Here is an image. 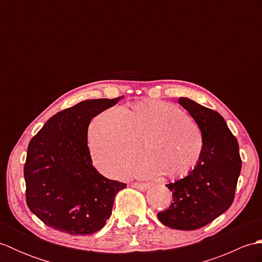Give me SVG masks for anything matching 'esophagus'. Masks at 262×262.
<instances>
[{
  "mask_svg": "<svg viewBox=\"0 0 262 262\" xmlns=\"http://www.w3.org/2000/svg\"><path fill=\"white\" fill-rule=\"evenodd\" d=\"M130 186L133 188L138 189V190H146V189H148V187H149L147 183H140V182H134V183H132Z\"/></svg>",
  "mask_w": 262,
  "mask_h": 262,
  "instance_id": "esophagus-1",
  "label": "esophagus"
}]
</instances>
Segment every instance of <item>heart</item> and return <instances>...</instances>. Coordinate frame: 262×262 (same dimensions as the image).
Returning <instances> with one entry per match:
<instances>
[{"label":"heart","mask_w":262,"mask_h":262,"mask_svg":"<svg viewBox=\"0 0 262 262\" xmlns=\"http://www.w3.org/2000/svg\"><path fill=\"white\" fill-rule=\"evenodd\" d=\"M88 142L94 164L113 177L134 164L142 144L147 158L138 165L137 176L185 177L196 168L204 146L196 122L178 105L162 100L102 111L89 126Z\"/></svg>","instance_id":"b5f03b06"}]
</instances>
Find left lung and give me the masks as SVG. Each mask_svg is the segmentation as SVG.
<instances>
[{"instance_id":"1","label":"left lung","mask_w":262,"mask_h":262,"mask_svg":"<svg viewBox=\"0 0 262 262\" xmlns=\"http://www.w3.org/2000/svg\"><path fill=\"white\" fill-rule=\"evenodd\" d=\"M178 102L197 122L204 146L196 168L183 179L166 185L173 203L158 213V219L171 229L191 231L209 224L230 208L242 161L235 136L217 111L188 98Z\"/></svg>"}]
</instances>
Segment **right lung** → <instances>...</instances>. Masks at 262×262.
I'll list each match as a JSON object with an SVG mask.
<instances>
[{
    "label": "right lung",
    "mask_w": 262,
    "mask_h": 262,
    "mask_svg": "<svg viewBox=\"0 0 262 262\" xmlns=\"http://www.w3.org/2000/svg\"><path fill=\"white\" fill-rule=\"evenodd\" d=\"M121 98L85 100L59 111L31 138L24 169L27 205L52 229L93 234L111 216L126 183L108 179L92 165L88 128Z\"/></svg>",
    "instance_id": "1"
}]
</instances>
